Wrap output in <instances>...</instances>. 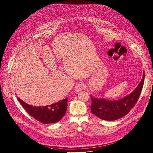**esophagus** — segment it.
<instances>
[{
	"instance_id": "obj_1",
	"label": "esophagus",
	"mask_w": 153,
	"mask_h": 153,
	"mask_svg": "<svg viewBox=\"0 0 153 153\" xmlns=\"http://www.w3.org/2000/svg\"><path fill=\"white\" fill-rule=\"evenodd\" d=\"M84 88H85L84 85L82 83H78V84L76 85V86L74 88V90L76 92H80V91L83 90Z\"/></svg>"
}]
</instances>
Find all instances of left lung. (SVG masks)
I'll return each mask as SVG.
<instances>
[{"mask_svg": "<svg viewBox=\"0 0 153 153\" xmlns=\"http://www.w3.org/2000/svg\"><path fill=\"white\" fill-rule=\"evenodd\" d=\"M144 77V71L143 79L136 89L129 95L119 100L109 101L103 99H97L91 96L92 114L105 121L117 120L128 114L138 100L143 87Z\"/></svg>", "mask_w": 153, "mask_h": 153, "instance_id": "1", "label": "left lung"}]
</instances>
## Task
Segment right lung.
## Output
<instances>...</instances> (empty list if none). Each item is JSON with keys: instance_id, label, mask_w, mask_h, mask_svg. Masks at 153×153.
I'll use <instances>...</instances> for the list:
<instances>
[{"instance_id": "1", "label": "right lung", "mask_w": 153, "mask_h": 153, "mask_svg": "<svg viewBox=\"0 0 153 153\" xmlns=\"http://www.w3.org/2000/svg\"><path fill=\"white\" fill-rule=\"evenodd\" d=\"M17 99L29 115L38 121L44 124L60 121L65 114L67 108V98L45 106H32L25 103L18 97Z\"/></svg>"}]
</instances>
